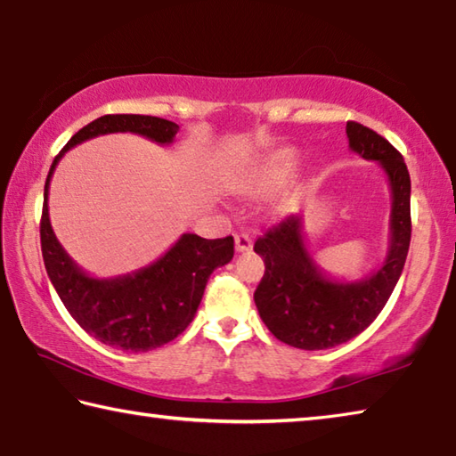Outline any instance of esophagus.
I'll return each mask as SVG.
<instances>
[{
    "mask_svg": "<svg viewBox=\"0 0 456 456\" xmlns=\"http://www.w3.org/2000/svg\"><path fill=\"white\" fill-rule=\"evenodd\" d=\"M251 247H253V243H251V237H249V235H245V233L235 235V249H237L239 253L249 251Z\"/></svg>",
    "mask_w": 456,
    "mask_h": 456,
    "instance_id": "obj_1",
    "label": "esophagus"
}]
</instances>
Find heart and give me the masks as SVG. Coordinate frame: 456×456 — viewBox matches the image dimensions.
Listing matches in <instances>:
<instances>
[{"label":"heart","instance_id":"1","mask_svg":"<svg viewBox=\"0 0 456 456\" xmlns=\"http://www.w3.org/2000/svg\"><path fill=\"white\" fill-rule=\"evenodd\" d=\"M299 163H302V154L293 146H280V149L269 151L253 167L249 179L245 183V191L253 197H267L280 192L296 176ZM283 207L285 203L280 205V209H283Z\"/></svg>","mask_w":456,"mask_h":456}]
</instances>
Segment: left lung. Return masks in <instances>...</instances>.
<instances>
[{
  "mask_svg": "<svg viewBox=\"0 0 456 456\" xmlns=\"http://www.w3.org/2000/svg\"><path fill=\"white\" fill-rule=\"evenodd\" d=\"M346 134L350 149L376 160L390 183V245L382 267L360 281L331 280L307 251L299 215H289L253 247L265 264L253 293L261 320L299 350L334 348L364 331L395 291L411 247V175L403 154L360 122H348Z\"/></svg>",
  "mask_w": 456,
  "mask_h": 456,
  "instance_id": "1",
  "label": "left lung"
}]
</instances>
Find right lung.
<instances>
[{"mask_svg": "<svg viewBox=\"0 0 456 456\" xmlns=\"http://www.w3.org/2000/svg\"><path fill=\"white\" fill-rule=\"evenodd\" d=\"M110 133H134L152 142L171 144L179 125L142 114H106L80 128L53 159L45 179L40 223L42 256L61 304L82 330L117 350L149 352L183 334L195 318L209 275L233 259V237L203 239L183 233L163 257L134 273L98 280L82 272L50 225V181L66 151L88 138Z\"/></svg>", "mask_w": 456, "mask_h": 456, "instance_id": "add662e5", "label": "right lung"}]
</instances>
